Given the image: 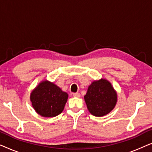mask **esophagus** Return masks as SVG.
Returning a JSON list of instances; mask_svg holds the SVG:
<instances>
[{"mask_svg":"<svg viewBox=\"0 0 152 152\" xmlns=\"http://www.w3.org/2000/svg\"><path fill=\"white\" fill-rule=\"evenodd\" d=\"M72 95H73L74 97H80V93H74Z\"/></svg>","mask_w":152,"mask_h":152,"instance_id":"esophagus-1","label":"esophagus"}]
</instances>
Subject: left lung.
Segmentation results:
<instances>
[{
  "instance_id": "left-lung-1",
  "label": "left lung",
  "mask_w": 152,
  "mask_h": 152,
  "mask_svg": "<svg viewBox=\"0 0 152 152\" xmlns=\"http://www.w3.org/2000/svg\"><path fill=\"white\" fill-rule=\"evenodd\" d=\"M117 93L105 79L95 80L88 86L84 100L93 115L102 117L109 113L115 107Z\"/></svg>"
}]
</instances>
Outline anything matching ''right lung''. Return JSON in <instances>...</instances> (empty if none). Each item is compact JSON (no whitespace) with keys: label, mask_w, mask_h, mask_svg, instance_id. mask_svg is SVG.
<instances>
[{"label":"right lung","mask_w":152,"mask_h":152,"mask_svg":"<svg viewBox=\"0 0 152 152\" xmlns=\"http://www.w3.org/2000/svg\"><path fill=\"white\" fill-rule=\"evenodd\" d=\"M68 95L53 82L45 80L32 91L30 101L39 115L45 118L55 117L63 111Z\"/></svg>","instance_id":"add662e5"}]
</instances>
